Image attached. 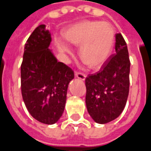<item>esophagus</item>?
<instances>
[{"label":"esophagus","instance_id":"esophagus-1","mask_svg":"<svg viewBox=\"0 0 151 151\" xmlns=\"http://www.w3.org/2000/svg\"><path fill=\"white\" fill-rule=\"evenodd\" d=\"M76 76L78 79H81L82 81H84L85 78H86V75L84 73H82V72H76Z\"/></svg>","mask_w":151,"mask_h":151}]
</instances>
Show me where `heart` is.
Masks as SVG:
<instances>
[{
    "instance_id": "b5f03b06",
    "label": "heart",
    "mask_w": 151,
    "mask_h": 151,
    "mask_svg": "<svg viewBox=\"0 0 151 151\" xmlns=\"http://www.w3.org/2000/svg\"><path fill=\"white\" fill-rule=\"evenodd\" d=\"M67 43L79 46V55L91 68H98L109 59L114 49L115 33L107 22L83 21L64 32ZM58 51L64 56L71 55L72 51L62 41L57 42Z\"/></svg>"
}]
</instances>
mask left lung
<instances>
[{
	"instance_id": "8db88e82",
	"label": "left lung",
	"mask_w": 151,
	"mask_h": 151,
	"mask_svg": "<svg viewBox=\"0 0 151 151\" xmlns=\"http://www.w3.org/2000/svg\"><path fill=\"white\" fill-rule=\"evenodd\" d=\"M130 60L127 44L120 33L115 35V54L101 70L85 79V102L88 114L98 124H106L124 109L129 92Z\"/></svg>"
}]
</instances>
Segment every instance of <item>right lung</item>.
Here are the masks:
<instances>
[{
  "mask_svg": "<svg viewBox=\"0 0 151 151\" xmlns=\"http://www.w3.org/2000/svg\"><path fill=\"white\" fill-rule=\"evenodd\" d=\"M51 35L40 25L27 40L21 64L23 101L33 118L45 124H55L63 115L73 70L58 62L49 49Z\"/></svg>",
  "mask_w": 151,
  "mask_h": 151,
  "instance_id": "add662e5",
  "label": "right lung"
}]
</instances>
